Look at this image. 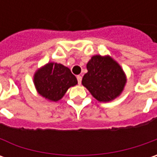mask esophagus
<instances>
[{"label": "esophagus", "mask_w": 157, "mask_h": 157, "mask_svg": "<svg viewBox=\"0 0 157 157\" xmlns=\"http://www.w3.org/2000/svg\"><path fill=\"white\" fill-rule=\"evenodd\" d=\"M77 79H78V84L80 85L81 84V81H82V77L80 75L77 76Z\"/></svg>", "instance_id": "obj_1"}]
</instances>
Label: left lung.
<instances>
[{
    "label": "left lung",
    "instance_id": "1",
    "mask_svg": "<svg viewBox=\"0 0 157 157\" xmlns=\"http://www.w3.org/2000/svg\"><path fill=\"white\" fill-rule=\"evenodd\" d=\"M86 68L82 85L98 101L109 102L122 94L127 76L120 63L109 55H94Z\"/></svg>",
    "mask_w": 157,
    "mask_h": 157
}]
</instances>
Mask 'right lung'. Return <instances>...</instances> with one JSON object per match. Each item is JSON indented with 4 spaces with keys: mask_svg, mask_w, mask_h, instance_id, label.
Wrapping results in <instances>:
<instances>
[{
    "mask_svg": "<svg viewBox=\"0 0 157 157\" xmlns=\"http://www.w3.org/2000/svg\"><path fill=\"white\" fill-rule=\"evenodd\" d=\"M33 83L37 94L49 101L60 100L67 90L78 84L71 70L62 63L49 62L36 71Z\"/></svg>",
    "mask_w": 157,
    "mask_h": 157,
    "instance_id": "obj_1",
    "label": "right lung"
}]
</instances>
